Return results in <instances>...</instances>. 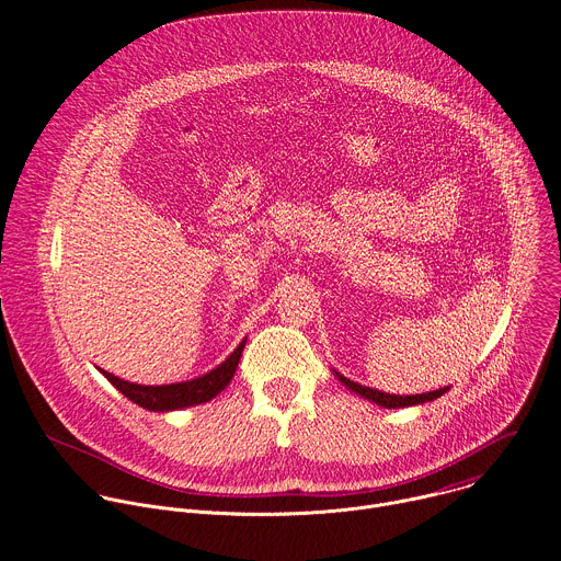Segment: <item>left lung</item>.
Segmentation results:
<instances>
[{"mask_svg": "<svg viewBox=\"0 0 561 561\" xmlns=\"http://www.w3.org/2000/svg\"><path fill=\"white\" fill-rule=\"evenodd\" d=\"M335 375H337V379H340L348 390H353V392L366 397L368 402H375V404H379V407H383V409H404V407L426 404V402H433V399L442 397V394L448 390V386H446V388L431 390V392H422V394H390V392H381V390H377V388H368V386H362V383H357V381H351V379H346V377L340 375V373H335Z\"/></svg>", "mask_w": 561, "mask_h": 561, "instance_id": "8db88e82", "label": "left lung"}]
</instances>
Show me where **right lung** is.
Here are the masks:
<instances>
[{
    "label": "right lung",
    "mask_w": 561,
    "mask_h": 561,
    "mask_svg": "<svg viewBox=\"0 0 561 561\" xmlns=\"http://www.w3.org/2000/svg\"><path fill=\"white\" fill-rule=\"evenodd\" d=\"M247 346V340L239 344L217 368H213L210 373L188 379V381H180V383H167V386H141V383H130L126 379L115 377L113 373H106L100 368V373L124 394L128 397L133 404L146 409V411H154V413H169V411H180V409H188V407H197L204 402H210L215 394H219L228 381L232 379L239 357H242V351Z\"/></svg>",
    "instance_id": "obj_1"
}]
</instances>
